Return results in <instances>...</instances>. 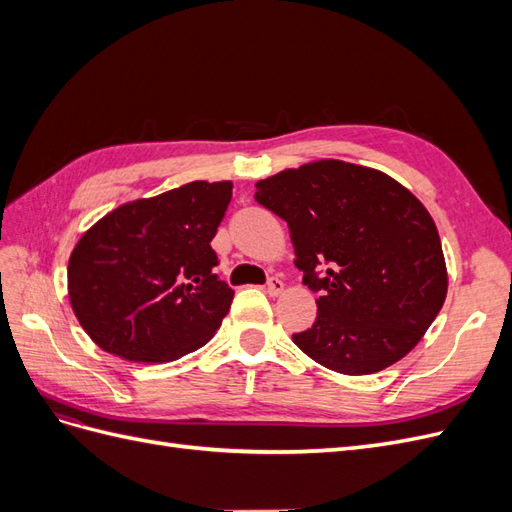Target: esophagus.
Segmentation results:
<instances>
[{
  "mask_svg": "<svg viewBox=\"0 0 512 512\" xmlns=\"http://www.w3.org/2000/svg\"><path fill=\"white\" fill-rule=\"evenodd\" d=\"M284 292V282L280 280V277H271L269 284H267V294H271V297H277V294Z\"/></svg>",
  "mask_w": 512,
  "mask_h": 512,
  "instance_id": "esophagus-1",
  "label": "esophagus"
}]
</instances>
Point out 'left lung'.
<instances>
[{
    "label": "left lung",
    "instance_id": "obj_1",
    "mask_svg": "<svg viewBox=\"0 0 512 512\" xmlns=\"http://www.w3.org/2000/svg\"><path fill=\"white\" fill-rule=\"evenodd\" d=\"M256 200L288 224L294 265L320 292L316 322L292 335L309 359L367 376L421 342L448 273L436 222L408 188L376 168L316 160L260 179Z\"/></svg>",
    "mask_w": 512,
    "mask_h": 512
}]
</instances>
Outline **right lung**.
I'll return each mask as SVG.
<instances>
[{"instance_id":"1","label":"right lung","mask_w":512,"mask_h":512,"mask_svg":"<svg viewBox=\"0 0 512 512\" xmlns=\"http://www.w3.org/2000/svg\"><path fill=\"white\" fill-rule=\"evenodd\" d=\"M232 181H192L108 211L76 241L68 297L102 350L136 363H170L203 348L235 292L218 280L211 241Z\"/></svg>"}]
</instances>
